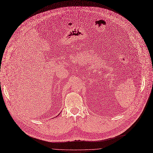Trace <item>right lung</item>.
<instances>
[{
    "label": "right lung",
    "instance_id": "1",
    "mask_svg": "<svg viewBox=\"0 0 153 153\" xmlns=\"http://www.w3.org/2000/svg\"><path fill=\"white\" fill-rule=\"evenodd\" d=\"M59 114H60V113H59ZM57 116H56V117H57Z\"/></svg>",
    "mask_w": 153,
    "mask_h": 153
}]
</instances>
